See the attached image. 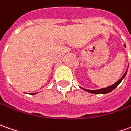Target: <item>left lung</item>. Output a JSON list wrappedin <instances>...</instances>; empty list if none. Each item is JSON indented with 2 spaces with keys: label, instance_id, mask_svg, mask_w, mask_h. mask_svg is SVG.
<instances>
[{
  "label": "left lung",
  "instance_id": "8db88e82",
  "mask_svg": "<svg viewBox=\"0 0 131 131\" xmlns=\"http://www.w3.org/2000/svg\"><path fill=\"white\" fill-rule=\"evenodd\" d=\"M124 46L126 48L125 46V45L124 44ZM128 69L127 70L125 71V74L120 78V79L118 80V81H117L115 83H114L113 85H112L110 86H108V87H106V88H101V89H98V90H88V89H86V88H82V87H80V88H82L83 90L84 91H87L88 93H94V94H106V93H108L111 92V91H112L115 88H117L118 85H119V83H121V81L123 80L124 79V78L125 77V75L127 74V72H128Z\"/></svg>",
  "mask_w": 131,
  "mask_h": 131
}]
</instances>
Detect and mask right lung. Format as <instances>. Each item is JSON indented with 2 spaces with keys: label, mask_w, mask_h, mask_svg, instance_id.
I'll list each match as a JSON object with an SVG mask.
<instances>
[{
  "label": "right lung",
  "mask_w": 131,
  "mask_h": 131,
  "mask_svg": "<svg viewBox=\"0 0 131 131\" xmlns=\"http://www.w3.org/2000/svg\"><path fill=\"white\" fill-rule=\"evenodd\" d=\"M37 93H29V94H31V95H35V94H36Z\"/></svg>",
  "instance_id": "right-lung-1"
}]
</instances>
